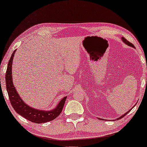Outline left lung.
<instances>
[{
    "mask_svg": "<svg viewBox=\"0 0 147 147\" xmlns=\"http://www.w3.org/2000/svg\"><path fill=\"white\" fill-rule=\"evenodd\" d=\"M122 41H123V42L124 43H125V44H126V45H129V46H130V47H134V44H131V43H130V42H129V41H128V40H127L126 39V38H124V37H122ZM134 106H135V105H134ZM133 107H132V108H133ZM132 108H131V109H132ZM131 109H129V111H128V112H127V113H125V114H124L123 115H122V116L121 117H120L119 118H118V119H117V120H119V119H122V118H123L124 116H125V115H126L127 114H128V113L129 112V111H130L131 110ZM99 119H100V118H99ZM102 120H103V119H102Z\"/></svg>",
    "mask_w": 147,
    "mask_h": 147,
    "instance_id": "1",
    "label": "left lung"
}]
</instances>
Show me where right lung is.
I'll return each instance as SVG.
<instances>
[{"label": "right lung", "mask_w": 147, "mask_h": 147, "mask_svg": "<svg viewBox=\"0 0 147 147\" xmlns=\"http://www.w3.org/2000/svg\"><path fill=\"white\" fill-rule=\"evenodd\" d=\"M16 51V50L13 52L10 59H9L5 77L6 90L8 94L9 99L10 101L11 106L18 114L25 118L26 120H28L34 123L40 124L53 121L56 119L62 112L65 101L66 100V96L60 101V102L58 103L57 106L55 109L51 111L36 109L26 104L19 96L18 93L17 92L16 87L14 86L12 81L11 68H12V62Z\"/></svg>", "instance_id": "add662e5"}]
</instances>
